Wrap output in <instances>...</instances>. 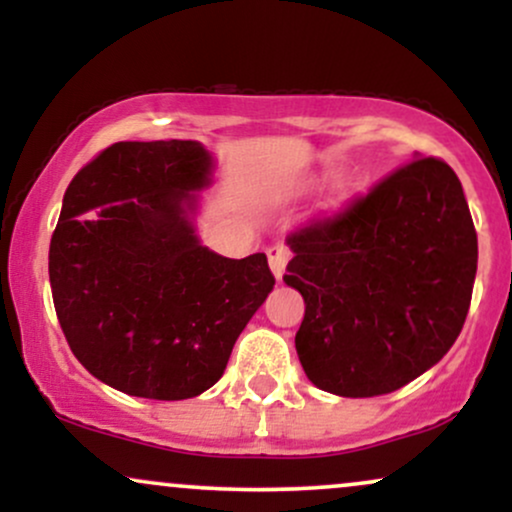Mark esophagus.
Masks as SVG:
<instances>
[{
  "label": "esophagus",
  "instance_id": "esophagus-1",
  "mask_svg": "<svg viewBox=\"0 0 512 512\" xmlns=\"http://www.w3.org/2000/svg\"><path fill=\"white\" fill-rule=\"evenodd\" d=\"M267 257H269V267H272L276 281L284 279L286 262H289V257H291L289 248H286V245H272V248L267 250Z\"/></svg>",
  "mask_w": 512,
  "mask_h": 512
}]
</instances>
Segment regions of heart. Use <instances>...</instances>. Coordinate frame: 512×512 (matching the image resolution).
<instances>
[{"mask_svg": "<svg viewBox=\"0 0 512 512\" xmlns=\"http://www.w3.org/2000/svg\"><path fill=\"white\" fill-rule=\"evenodd\" d=\"M339 202V195H334V199H330V204H337Z\"/></svg>", "mask_w": 512, "mask_h": 512, "instance_id": "heart-1", "label": "heart"}]
</instances>
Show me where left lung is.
I'll return each mask as SVG.
<instances>
[{
    "mask_svg": "<svg viewBox=\"0 0 512 512\" xmlns=\"http://www.w3.org/2000/svg\"><path fill=\"white\" fill-rule=\"evenodd\" d=\"M301 291L296 351L339 397L395 392L450 351L477 276V231L455 170L416 158L368 195L286 238Z\"/></svg>",
    "mask_w": 512,
    "mask_h": 512,
    "instance_id": "left-lung-1",
    "label": "left lung"
}]
</instances>
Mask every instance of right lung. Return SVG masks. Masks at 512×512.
Returning <instances> with one entry per match:
<instances>
[{"label": "right lung", "instance_id": "right-lung-1", "mask_svg": "<svg viewBox=\"0 0 512 512\" xmlns=\"http://www.w3.org/2000/svg\"><path fill=\"white\" fill-rule=\"evenodd\" d=\"M211 166L199 142H117L64 192L50 240L57 320L81 366L125 395H202L274 289L264 252L231 260L199 243L192 192Z\"/></svg>", "mask_w": 512, "mask_h": 512}]
</instances>
